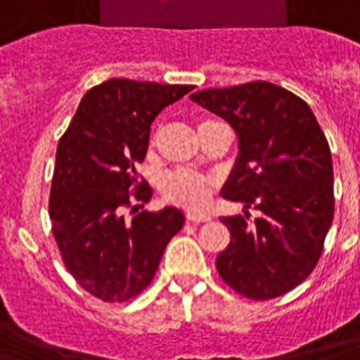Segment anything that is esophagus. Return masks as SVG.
<instances>
[{"label":"esophagus","instance_id":"obj_1","mask_svg":"<svg viewBox=\"0 0 360 360\" xmlns=\"http://www.w3.org/2000/svg\"><path fill=\"white\" fill-rule=\"evenodd\" d=\"M186 220L192 221V224H201V221H210V216L194 214V212H188V214H186Z\"/></svg>","mask_w":360,"mask_h":360}]
</instances>
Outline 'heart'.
Segmentation results:
<instances>
[{
  "mask_svg": "<svg viewBox=\"0 0 360 360\" xmlns=\"http://www.w3.org/2000/svg\"><path fill=\"white\" fill-rule=\"evenodd\" d=\"M201 124H205V122H201ZM210 192H212V183L195 172L179 170L166 177V198L185 209L201 210L203 207H207Z\"/></svg>",
  "mask_w": 360,
  "mask_h": 360,
  "instance_id": "obj_1",
  "label": "heart"
}]
</instances>
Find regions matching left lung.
<instances>
[{"instance_id": "8db88e82", "label": "left lung", "mask_w": 360, "mask_h": 360, "mask_svg": "<svg viewBox=\"0 0 360 360\" xmlns=\"http://www.w3.org/2000/svg\"><path fill=\"white\" fill-rule=\"evenodd\" d=\"M235 129L238 157L221 195L261 218L226 216L231 242L216 257L242 296L271 300L303 283L322 255L335 212L331 150L311 107L277 84L255 81L190 96Z\"/></svg>"}]
</instances>
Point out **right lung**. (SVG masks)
Masks as SVG:
<instances>
[{
    "instance_id": "1",
    "label": "right lung",
    "mask_w": 360,
    "mask_h": 360,
    "mask_svg": "<svg viewBox=\"0 0 360 360\" xmlns=\"http://www.w3.org/2000/svg\"><path fill=\"white\" fill-rule=\"evenodd\" d=\"M192 89L109 79L83 96L58 140L49 195L55 242L75 281L103 302H125L144 290L185 224L177 207L142 210L131 220L124 207L133 188L136 200L151 198L134 166L148 153L153 120Z\"/></svg>"
}]
</instances>
